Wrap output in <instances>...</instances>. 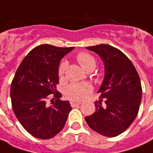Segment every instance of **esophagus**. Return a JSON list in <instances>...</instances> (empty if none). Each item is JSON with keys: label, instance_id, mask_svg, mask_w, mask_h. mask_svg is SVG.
<instances>
[{"label": "esophagus", "instance_id": "obj_1", "mask_svg": "<svg viewBox=\"0 0 153 153\" xmlns=\"http://www.w3.org/2000/svg\"><path fill=\"white\" fill-rule=\"evenodd\" d=\"M79 104H81V102H74V101H71V102H70V105H71V107H76L78 106V105H79Z\"/></svg>", "mask_w": 153, "mask_h": 153}]
</instances>
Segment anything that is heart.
Returning a JSON list of instances; mask_svg holds the SVG:
<instances>
[{"label": "heart", "instance_id": "1", "mask_svg": "<svg viewBox=\"0 0 153 153\" xmlns=\"http://www.w3.org/2000/svg\"><path fill=\"white\" fill-rule=\"evenodd\" d=\"M76 59L81 67L87 71L94 70L97 65L96 59L90 53L86 51L79 52L76 55ZM67 67L68 62L65 59L59 63L58 66V75L60 79H64ZM92 89V86L88 83H73L66 86L64 93L68 99L74 102H79L85 99L87 95L91 93Z\"/></svg>", "mask_w": 153, "mask_h": 153}]
</instances>
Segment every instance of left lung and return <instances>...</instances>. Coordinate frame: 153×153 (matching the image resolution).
Listing matches in <instances>:
<instances>
[{
	"label": "left lung",
	"mask_w": 153,
	"mask_h": 153,
	"mask_svg": "<svg viewBox=\"0 0 153 153\" xmlns=\"http://www.w3.org/2000/svg\"><path fill=\"white\" fill-rule=\"evenodd\" d=\"M87 49L101 57L105 77L95 112L85 121L102 136L116 137L128 128L138 114L143 94L140 77L131 60L117 48L99 45Z\"/></svg>",
	"instance_id": "8db88e82"
}]
</instances>
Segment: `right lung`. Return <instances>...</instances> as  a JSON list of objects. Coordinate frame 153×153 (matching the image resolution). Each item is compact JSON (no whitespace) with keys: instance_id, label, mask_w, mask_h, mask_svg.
I'll list each match as a JSON object with an SVG mask.
<instances>
[{"instance_id":"1","label":"right lung","mask_w":153,"mask_h":153,"mask_svg":"<svg viewBox=\"0 0 153 153\" xmlns=\"http://www.w3.org/2000/svg\"><path fill=\"white\" fill-rule=\"evenodd\" d=\"M74 47L40 45L30 51L10 84V99L18 121L32 136L50 139L64 128L72 108L56 90L59 61Z\"/></svg>"}]
</instances>
